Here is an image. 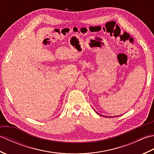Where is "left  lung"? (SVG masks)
Returning a JSON list of instances; mask_svg holds the SVG:
<instances>
[{"mask_svg":"<svg viewBox=\"0 0 154 154\" xmlns=\"http://www.w3.org/2000/svg\"><path fill=\"white\" fill-rule=\"evenodd\" d=\"M95 112H96V111H95ZM97 112V114H99V113H98L97 112ZM99 114V115H100V114ZM102 116H103V115H102ZM106 117H109V116H106Z\"/></svg>","mask_w":154,"mask_h":154,"instance_id":"8db88e82","label":"left lung"}]
</instances>
